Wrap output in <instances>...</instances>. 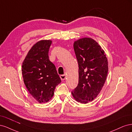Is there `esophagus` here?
<instances>
[{
	"instance_id": "34e87169",
	"label": "esophagus",
	"mask_w": 132,
	"mask_h": 132,
	"mask_svg": "<svg viewBox=\"0 0 132 132\" xmlns=\"http://www.w3.org/2000/svg\"><path fill=\"white\" fill-rule=\"evenodd\" d=\"M66 77H67V76H66V75H65V74L60 75V78H61V80H65V78H66Z\"/></svg>"
}]
</instances>
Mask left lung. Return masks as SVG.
Here are the masks:
<instances>
[{
    "label": "left lung",
    "mask_w": 132,
    "mask_h": 132,
    "mask_svg": "<svg viewBox=\"0 0 132 132\" xmlns=\"http://www.w3.org/2000/svg\"><path fill=\"white\" fill-rule=\"evenodd\" d=\"M79 65V81L71 92L76 101L87 103L100 93L107 76V58L104 51L91 38H82L74 43Z\"/></svg>",
    "instance_id": "8db88e82"
}]
</instances>
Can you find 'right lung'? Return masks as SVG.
I'll return each mask as SVG.
<instances>
[{
	"mask_svg": "<svg viewBox=\"0 0 132 132\" xmlns=\"http://www.w3.org/2000/svg\"><path fill=\"white\" fill-rule=\"evenodd\" d=\"M51 40H41L32 47L22 65L23 81L29 93L39 103L53 97L61 79L54 64L49 59Z\"/></svg>",
	"mask_w": 132,
	"mask_h": 132,
	"instance_id": "1",
	"label": "right lung"
}]
</instances>
